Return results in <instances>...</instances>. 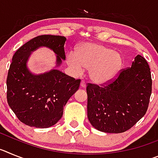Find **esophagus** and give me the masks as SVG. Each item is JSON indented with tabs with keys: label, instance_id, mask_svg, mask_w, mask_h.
Segmentation results:
<instances>
[{
	"label": "esophagus",
	"instance_id": "34e87169",
	"mask_svg": "<svg viewBox=\"0 0 158 158\" xmlns=\"http://www.w3.org/2000/svg\"><path fill=\"white\" fill-rule=\"evenodd\" d=\"M81 88H85L86 87V85H85V81L82 80L81 81Z\"/></svg>",
	"mask_w": 158,
	"mask_h": 158
}]
</instances>
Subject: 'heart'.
I'll list each match as a JSON object with an SVG mask.
<instances>
[{
	"label": "heart",
	"mask_w": 158,
	"mask_h": 158,
	"mask_svg": "<svg viewBox=\"0 0 158 158\" xmlns=\"http://www.w3.org/2000/svg\"><path fill=\"white\" fill-rule=\"evenodd\" d=\"M68 65L77 73L89 69L91 81L104 85L111 81L120 71L123 58L119 53L96 43H84L76 48L74 54L66 57Z\"/></svg>",
	"instance_id": "1"
}]
</instances>
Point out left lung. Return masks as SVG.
<instances>
[{
	"label": "left lung",
	"instance_id": "8db88e82",
	"mask_svg": "<svg viewBox=\"0 0 158 158\" xmlns=\"http://www.w3.org/2000/svg\"><path fill=\"white\" fill-rule=\"evenodd\" d=\"M88 118L105 133H123L144 116L152 93L150 66L141 55L115 80L102 87L88 84Z\"/></svg>",
	"mask_w": 158,
	"mask_h": 158
}]
</instances>
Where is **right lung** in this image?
Masks as SVG:
<instances>
[{"mask_svg":"<svg viewBox=\"0 0 158 158\" xmlns=\"http://www.w3.org/2000/svg\"><path fill=\"white\" fill-rule=\"evenodd\" d=\"M66 38L44 35L19 47L12 57L7 77V100L19 120L27 126L47 128L62 118L67 101L80 86L81 80L56 69L65 59ZM51 48L56 54V66L41 75H34L27 62L40 47Z\"/></svg>","mask_w":158,"mask_h":158,"instance_id":"add662e5","label":"right lung"}]
</instances>
